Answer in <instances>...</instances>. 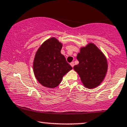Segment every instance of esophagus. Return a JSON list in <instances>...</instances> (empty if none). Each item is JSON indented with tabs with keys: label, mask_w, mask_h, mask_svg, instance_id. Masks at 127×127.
I'll return each instance as SVG.
<instances>
[{
	"label": "esophagus",
	"mask_w": 127,
	"mask_h": 127,
	"mask_svg": "<svg viewBox=\"0 0 127 127\" xmlns=\"http://www.w3.org/2000/svg\"><path fill=\"white\" fill-rule=\"evenodd\" d=\"M70 65H71L72 67H73V66H74V65H75V64H74V62H72L70 64Z\"/></svg>",
	"instance_id": "34e87169"
}]
</instances>
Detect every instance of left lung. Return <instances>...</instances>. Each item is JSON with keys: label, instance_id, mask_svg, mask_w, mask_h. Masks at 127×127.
I'll return each instance as SVG.
<instances>
[{"label": "left lung", "instance_id": "1", "mask_svg": "<svg viewBox=\"0 0 127 127\" xmlns=\"http://www.w3.org/2000/svg\"><path fill=\"white\" fill-rule=\"evenodd\" d=\"M78 65L73 67L85 88L93 89L99 86L107 72V59L103 52L93 43L80 48L76 57Z\"/></svg>", "mask_w": 127, "mask_h": 127}]
</instances>
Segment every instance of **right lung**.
Returning a JSON list of instances; mask_svg holds the SVG:
<instances>
[{
    "label": "right lung",
    "mask_w": 127,
    "mask_h": 127,
    "mask_svg": "<svg viewBox=\"0 0 127 127\" xmlns=\"http://www.w3.org/2000/svg\"><path fill=\"white\" fill-rule=\"evenodd\" d=\"M62 43L52 37L46 40L36 52L34 73L39 83L48 88L57 87L63 76L72 67L61 53Z\"/></svg>",
    "instance_id": "add662e5"
}]
</instances>
